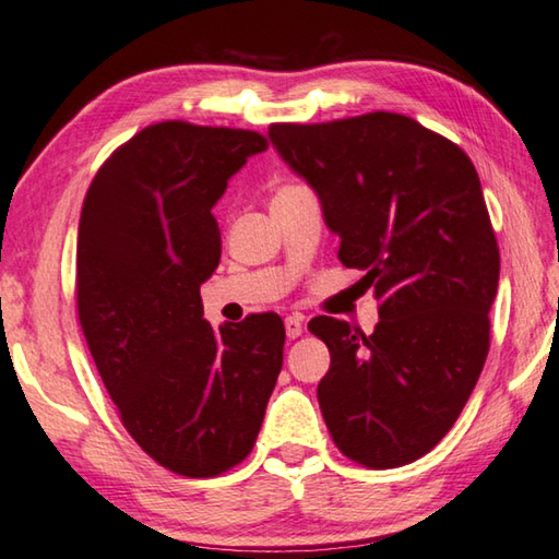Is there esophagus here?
I'll use <instances>...</instances> for the list:
<instances>
[{"mask_svg":"<svg viewBox=\"0 0 559 559\" xmlns=\"http://www.w3.org/2000/svg\"><path fill=\"white\" fill-rule=\"evenodd\" d=\"M302 318L300 314H288L286 318V334H288V340H296V337H300L302 334Z\"/></svg>","mask_w":559,"mask_h":559,"instance_id":"34e87169","label":"esophagus"}]
</instances>
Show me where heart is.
<instances>
[{
  "label": "heart",
  "instance_id": "heart-1",
  "mask_svg": "<svg viewBox=\"0 0 559 559\" xmlns=\"http://www.w3.org/2000/svg\"><path fill=\"white\" fill-rule=\"evenodd\" d=\"M293 188H298V186H293V182H288V186H283V188H278V192H286V190H293Z\"/></svg>",
  "mask_w": 559,
  "mask_h": 559
}]
</instances>
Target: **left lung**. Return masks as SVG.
Returning a JSON list of instances; mask_svg holds the SVG:
<instances>
[{
	"mask_svg": "<svg viewBox=\"0 0 559 559\" xmlns=\"http://www.w3.org/2000/svg\"><path fill=\"white\" fill-rule=\"evenodd\" d=\"M283 160L322 202L337 259L373 288L371 334L312 318L330 349L318 385L344 456L393 469L428 454L469 401L489 354L499 245L464 151L395 111L271 124Z\"/></svg>",
	"mask_w": 559,
	"mask_h": 559,
	"instance_id": "obj_1",
	"label": "left lung"
}]
</instances>
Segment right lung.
I'll return each mask as SVG.
<instances>
[{
	"label": "right lung",
	"instance_id": "right-lung-1",
	"mask_svg": "<svg viewBox=\"0 0 559 559\" xmlns=\"http://www.w3.org/2000/svg\"><path fill=\"white\" fill-rule=\"evenodd\" d=\"M266 148L259 131L158 121L99 166L80 215L75 298L95 367L139 448L190 479L247 460L283 367L276 312L215 330L200 300L222 253L212 207Z\"/></svg>",
	"mask_w": 559,
	"mask_h": 559
}]
</instances>
